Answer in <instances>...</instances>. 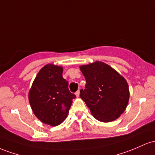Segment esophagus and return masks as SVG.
Listing matches in <instances>:
<instances>
[{"mask_svg":"<svg viewBox=\"0 0 155 155\" xmlns=\"http://www.w3.org/2000/svg\"><path fill=\"white\" fill-rule=\"evenodd\" d=\"M75 95H76V97H78L80 96V91H76V93H75Z\"/></svg>","mask_w":155,"mask_h":155,"instance_id":"esophagus-1","label":"esophagus"}]
</instances>
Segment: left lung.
I'll use <instances>...</instances> for the list:
<instances>
[{
	"mask_svg": "<svg viewBox=\"0 0 155 155\" xmlns=\"http://www.w3.org/2000/svg\"><path fill=\"white\" fill-rule=\"evenodd\" d=\"M86 81L81 98L95 119L102 122L117 119L126 110L130 98L129 86L117 71L102 61L80 66Z\"/></svg>",
	"mask_w": 155,
	"mask_h": 155,
	"instance_id": "obj_1",
	"label": "left lung"
}]
</instances>
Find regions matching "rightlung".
Returning <instances> with one entry per match:
<instances>
[{
    "label": "right lung",
    "instance_id": "obj_1",
    "mask_svg": "<svg viewBox=\"0 0 155 155\" xmlns=\"http://www.w3.org/2000/svg\"><path fill=\"white\" fill-rule=\"evenodd\" d=\"M63 67L53 64L44 66L29 90V103L34 115L44 124L55 127L67 119L72 100L68 82L62 76Z\"/></svg>",
    "mask_w": 155,
    "mask_h": 155
}]
</instances>
